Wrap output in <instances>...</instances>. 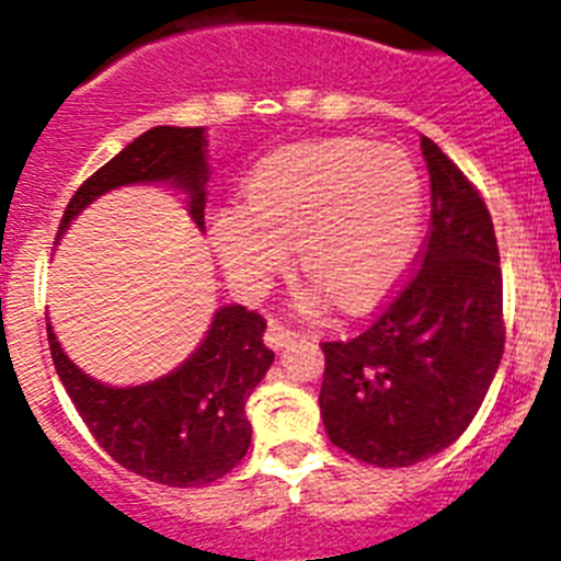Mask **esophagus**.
Listing matches in <instances>:
<instances>
[{
  "mask_svg": "<svg viewBox=\"0 0 561 561\" xmlns=\"http://www.w3.org/2000/svg\"><path fill=\"white\" fill-rule=\"evenodd\" d=\"M264 340H266V345H270V348L280 351V348H286L291 340H295V331H289L284 323L272 320L270 329H266V334H264Z\"/></svg>",
  "mask_w": 561,
  "mask_h": 561,
  "instance_id": "1",
  "label": "esophagus"
}]
</instances>
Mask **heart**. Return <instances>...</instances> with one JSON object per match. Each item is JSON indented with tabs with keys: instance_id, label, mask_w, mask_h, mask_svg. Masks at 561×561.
Here are the masks:
<instances>
[{
	"instance_id": "b5f03b06",
	"label": "heart",
	"mask_w": 561,
	"mask_h": 561,
	"mask_svg": "<svg viewBox=\"0 0 561 561\" xmlns=\"http://www.w3.org/2000/svg\"><path fill=\"white\" fill-rule=\"evenodd\" d=\"M424 180L404 148L359 137L297 142L252 173L244 207L216 219L232 277L264 284L297 244L306 277L340 306H365L404 275L419 250Z\"/></svg>"
}]
</instances>
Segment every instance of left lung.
I'll return each instance as SVG.
<instances>
[{"mask_svg":"<svg viewBox=\"0 0 561 561\" xmlns=\"http://www.w3.org/2000/svg\"><path fill=\"white\" fill-rule=\"evenodd\" d=\"M430 171L424 257L385 309L325 354L320 415L331 444L396 469L438 455L483 404L505 345L503 272L478 187L421 137Z\"/></svg>","mask_w":561,"mask_h":561,"instance_id":"1","label":"left lung"}]
</instances>
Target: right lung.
Listing matches in <instances>:
<instances>
[{
	"label": "right lung",
	"instance_id": "obj_1",
	"mask_svg": "<svg viewBox=\"0 0 561 561\" xmlns=\"http://www.w3.org/2000/svg\"><path fill=\"white\" fill-rule=\"evenodd\" d=\"M205 128L157 126L98 168L64 210L58 236L87 205L134 182H173L187 191L193 221L205 230ZM266 320L244 306L213 317L202 345L176 370L137 388H108L76 368L47 323L58 379L92 438L123 469L162 485H207L225 478L250 449L244 404L270 370Z\"/></svg>",
	"mask_w": 561,
	"mask_h": 561
}]
</instances>
